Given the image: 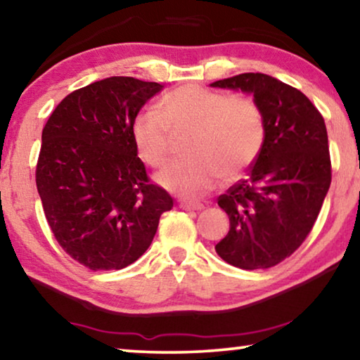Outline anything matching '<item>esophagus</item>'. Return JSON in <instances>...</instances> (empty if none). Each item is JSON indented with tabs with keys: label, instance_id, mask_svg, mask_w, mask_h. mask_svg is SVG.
Here are the masks:
<instances>
[{
	"label": "esophagus",
	"instance_id": "esophagus-1",
	"mask_svg": "<svg viewBox=\"0 0 360 360\" xmlns=\"http://www.w3.org/2000/svg\"><path fill=\"white\" fill-rule=\"evenodd\" d=\"M179 207L186 212H200V210H203L202 203H181Z\"/></svg>",
	"mask_w": 360,
	"mask_h": 360
}]
</instances>
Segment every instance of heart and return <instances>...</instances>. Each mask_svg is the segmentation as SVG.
Masks as SVG:
<instances>
[{
  "mask_svg": "<svg viewBox=\"0 0 360 360\" xmlns=\"http://www.w3.org/2000/svg\"><path fill=\"white\" fill-rule=\"evenodd\" d=\"M191 131L187 158L157 174L158 184L181 197L195 198L212 191L219 179H236L259 157L265 122L248 96H228L200 85H182L158 101V112L142 111L132 122L139 157L162 168L169 157L171 134Z\"/></svg>",
  "mask_w": 360,
  "mask_h": 360,
  "instance_id": "obj_1",
  "label": "heart"
}]
</instances>
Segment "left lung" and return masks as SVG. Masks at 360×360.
<instances>
[{
    "instance_id": "8db88e82",
    "label": "left lung",
    "mask_w": 360,
    "mask_h": 360,
    "mask_svg": "<svg viewBox=\"0 0 360 360\" xmlns=\"http://www.w3.org/2000/svg\"><path fill=\"white\" fill-rule=\"evenodd\" d=\"M254 95L265 139L248 179L218 197L229 233L214 245L243 270L275 266L312 231L331 184L328 134L323 116L300 90L260 72L210 84Z\"/></svg>"
}]
</instances>
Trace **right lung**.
<instances>
[{"label": "right lung", "mask_w": 360, "mask_h": 360, "mask_svg": "<svg viewBox=\"0 0 360 360\" xmlns=\"http://www.w3.org/2000/svg\"><path fill=\"white\" fill-rule=\"evenodd\" d=\"M162 84L108 77L74 90L48 117L37 189L63 250L90 270H121L152 244L173 208L137 157L132 122Z\"/></svg>", "instance_id": "obj_1"}]
</instances>
